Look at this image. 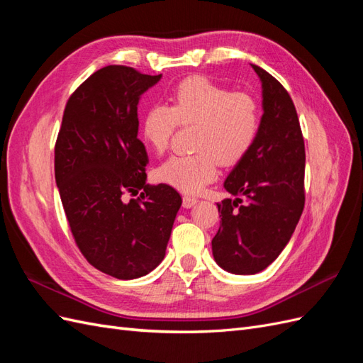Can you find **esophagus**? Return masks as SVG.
<instances>
[{
    "mask_svg": "<svg viewBox=\"0 0 363 363\" xmlns=\"http://www.w3.org/2000/svg\"><path fill=\"white\" fill-rule=\"evenodd\" d=\"M196 203H199V199H195V196H189V195H184L183 196V207L184 208H191Z\"/></svg>",
    "mask_w": 363,
    "mask_h": 363,
    "instance_id": "obj_1",
    "label": "esophagus"
}]
</instances>
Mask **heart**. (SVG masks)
Wrapping results in <instances>:
<instances>
[{"label": "heart", "instance_id": "1", "mask_svg": "<svg viewBox=\"0 0 363 363\" xmlns=\"http://www.w3.org/2000/svg\"><path fill=\"white\" fill-rule=\"evenodd\" d=\"M179 123L196 125V151L169 157L157 175L184 194H199L216 179L219 162L233 164L250 151L259 133L260 107L247 92H230L204 77H191L175 87L171 107L156 104L144 115L142 135L148 147L157 155L167 151Z\"/></svg>", "mask_w": 363, "mask_h": 363}]
</instances>
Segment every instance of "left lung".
I'll list each match as a JSON object with an SVG mask.
<instances>
[{
	"mask_svg": "<svg viewBox=\"0 0 363 363\" xmlns=\"http://www.w3.org/2000/svg\"><path fill=\"white\" fill-rule=\"evenodd\" d=\"M251 67L262 82L263 115L255 144L224 182L236 199L216 204L221 224L212 239L215 262L240 276L279 257L304 208L306 152L295 106L269 72Z\"/></svg>",
	"mask_w": 363,
	"mask_h": 363,
	"instance_id": "obj_1",
	"label": "left lung"
}]
</instances>
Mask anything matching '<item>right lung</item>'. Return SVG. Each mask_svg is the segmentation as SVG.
<instances>
[{
	"label": "right lung",
	"mask_w": 363,
	"mask_h": 363,
	"mask_svg": "<svg viewBox=\"0 0 363 363\" xmlns=\"http://www.w3.org/2000/svg\"><path fill=\"white\" fill-rule=\"evenodd\" d=\"M162 79L108 65L69 96L54 148L63 211L82 255L115 279L131 280L164 257L182 196L147 184V150L138 139L140 95ZM138 199L126 200V194Z\"/></svg>",
	"instance_id": "1"
}]
</instances>
